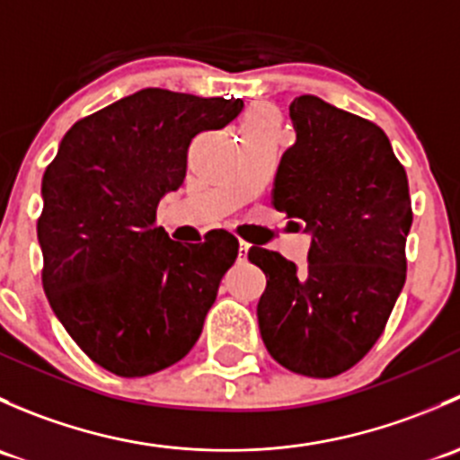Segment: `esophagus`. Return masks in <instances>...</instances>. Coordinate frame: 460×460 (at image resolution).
Returning a JSON list of instances; mask_svg holds the SVG:
<instances>
[{"mask_svg": "<svg viewBox=\"0 0 460 460\" xmlns=\"http://www.w3.org/2000/svg\"><path fill=\"white\" fill-rule=\"evenodd\" d=\"M249 249H252V244L249 243H244V240H240V260H247V256H249Z\"/></svg>", "mask_w": 460, "mask_h": 460, "instance_id": "obj_1", "label": "esophagus"}]
</instances>
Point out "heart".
<instances>
[{"label": "heart", "instance_id": "heart-1", "mask_svg": "<svg viewBox=\"0 0 460 460\" xmlns=\"http://www.w3.org/2000/svg\"><path fill=\"white\" fill-rule=\"evenodd\" d=\"M252 133H280V118L278 111L269 104H256L247 111L240 124V137Z\"/></svg>", "mask_w": 460, "mask_h": 460}]
</instances>
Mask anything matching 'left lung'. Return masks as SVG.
Masks as SVG:
<instances>
[{
  "label": "left lung",
  "instance_id": "8db88e82",
  "mask_svg": "<svg viewBox=\"0 0 460 460\" xmlns=\"http://www.w3.org/2000/svg\"><path fill=\"white\" fill-rule=\"evenodd\" d=\"M296 142L282 155L273 207L312 235L307 269L262 247L258 324L273 360L332 378L374 347L405 285L411 226L407 173L383 128L316 95L289 106Z\"/></svg>",
  "mask_w": 460,
  "mask_h": 460
}]
</instances>
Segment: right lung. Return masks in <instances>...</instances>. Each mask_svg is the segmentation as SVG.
Returning a JSON list of instances; mask_svg holds the SVG:
<instances>
[{"label":"right lung","mask_w":460,"mask_h":460,"mask_svg":"<svg viewBox=\"0 0 460 460\" xmlns=\"http://www.w3.org/2000/svg\"><path fill=\"white\" fill-rule=\"evenodd\" d=\"M243 100L142 88L68 128L41 178V285L93 363L124 378L191 351L238 238L175 243L157 204L187 175L189 144L238 118Z\"/></svg>","instance_id":"1"}]
</instances>
